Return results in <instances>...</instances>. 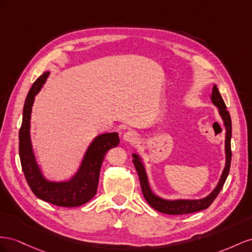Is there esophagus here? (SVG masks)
Segmentation results:
<instances>
[{"mask_svg":"<svg viewBox=\"0 0 252 252\" xmlns=\"http://www.w3.org/2000/svg\"><path fill=\"white\" fill-rule=\"evenodd\" d=\"M124 140L127 143H133L136 141V138H137V134L133 131H127L124 134Z\"/></svg>","mask_w":252,"mask_h":252,"instance_id":"obj_1","label":"esophagus"}]
</instances>
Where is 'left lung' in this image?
Returning a JSON list of instances; mask_svg holds the SVG:
<instances>
[{"instance_id": "obj_1", "label": "left lung", "mask_w": 252, "mask_h": 252, "mask_svg": "<svg viewBox=\"0 0 252 252\" xmlns=\"http://www.w3.org/2000/svg\"><path fill=\"white\" fill-rule=\"evenodd\" d=\"M210 99L212 103L219 109V113L220 115L222 122H224V126L226 130V133H225L226 163H225L224 170L221 172V175L217 187H215L209 195L199 199H166L156 195V194L152 191V189L150 188L145 164H143L140 156L136 153L132 154L133 163L139 176V182H140L143 196H145L148 204L157 211H159L161 213H166V214H171V215H179V214H188V213L205 210L213 203V200L217 198V196L219 195V193L222 188V186H224L226 182L227 176L229 174L230 163H231V155H232L231 154V134H232L231 118H230V114L226 109V104L220 94V91L218 89L217 84L213 85Z\"/></svg>"}]
</instances>
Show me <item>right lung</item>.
I'll use <instances>...</instances> for the list:
<instances>
[{
  "label": "right lung",
  "mask_w": 252,
  "mask_h": 252,
  "mask_svg": "<svg viewBox=\"0 0 252 252\" xmlns=\"http://www.w3.org/2000/svg\"><path fill=\"white\" fill-rule=\"evenodd\" d=\"M49 71H44L32 84L25 99L23 120L19 132V154L28 186L37 197L60 207H78L95 196L99 174L107 151L119 145L118 133H103L92 141L80 167L68 181H49L42 173L35 159L31 139V118L34 97L42 89Z\"/></svg>",
  "instance_id": "add662e5"
}]
</instances>
